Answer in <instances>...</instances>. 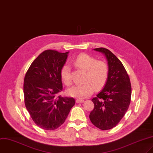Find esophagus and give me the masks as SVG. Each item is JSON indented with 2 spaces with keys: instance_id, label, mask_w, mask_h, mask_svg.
Wrapping results in <instances>:
<instances>
[{
  "instance_id": "1",
  "label": "esophagus",
  "mask_w": 153,
  "mask_h": 153,
  "mask_svg": "<svg viewBox=\"0 0 153 153\" xmlns=\"http://www.w3.org/2000/svg\"><path fill=\"white\" fill-rule=\"evenodd\" d=\"M84 101V100H82V99H81V98H77V99H76V103H82V102H83Z\"/></svg>"
}]
</instances>
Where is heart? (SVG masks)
I'll return each mask as SVG.
<instances>
[{
	"instance_id": "b5f03b06",
	"label": "heart",
	"mask_w": 153,
	"mask_h": 153,
	"mask_svg": "<svg viewBox=\"0 0 153 153\" xmlns=\"http://www.w3.org/2000/svg\"><path fill=\"white\" fill-rule=\"evenodd\" d=\"M72 62L77 69L85 71V74L83 79L84 82L67 89V93L69 96L85 98L93 93L94 88L98 90L104 87L109 75V68L105 62L97 60L87 53H81ZM60 77L65 85H71V69L67 65H64L61 68Z\"/></svg>"
}]
</instances>
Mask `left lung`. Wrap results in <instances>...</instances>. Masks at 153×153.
Wrapping results in <instances>:
<instances>
[{
  "instance_id": "8db88e82",
  "label": "left lung",
  "mask_w": 153,
  "mask_h": 153,
  "mask_svg": "<svg viewBox=\"0 0 153 153\" xmlns=\"http://www.w3.org/2000/svg\"><path fill=\"white\" fill-rule=\"evenodd\" d=\"M108 61L109 75L105 86L91 100L94 109L89 114L94 126L105 131L115 127L125 115L131 103V84L120 60L108 49L97 48Z\"/></svg>"
}]
</instances>
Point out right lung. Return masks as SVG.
Returning <instances> with one entry per match:
<instances>
[{
	"label": "right lung",
	"instance_id": "right-lung-1",
	"mask_svg": "<svg viewBox=\"0 0 153 153\" xmlns=\"http://www.w3.org/2000/svg\"><path fill=\"white\" fill-rule=\"evenodd\" d=\"M69 52L45 50L31 64L24 79L26 108L36 125L53 131L63 124L72 107V98L58 96L62 91L60 70Z\"/></svg>",
	"mask_w": 153,
	"mask_h": 153
}]
</instances>
